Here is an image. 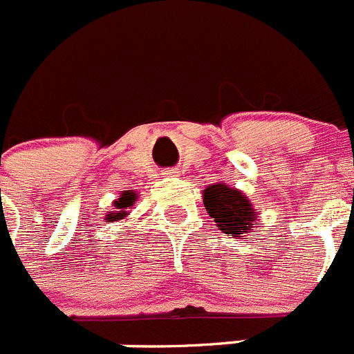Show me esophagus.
<instances>
[{
  "instance_id": "34e87169",
  "label": "esophagus",
  "mask_w": 354,
  "mask_h": 354,
  "mask_svg": "<svg viewBox=\"0 0 354 354\" xmlns=\"http://www.w3.org/2000/svg\"><path fill=\"white\" fill-rule=\"evenodd\" d=\"M175 174H177V171H175V170H174V168H168V170H167V171H165V174H163V175H165V177H174V175H175Z\"/></svg>"
}]
</instances>
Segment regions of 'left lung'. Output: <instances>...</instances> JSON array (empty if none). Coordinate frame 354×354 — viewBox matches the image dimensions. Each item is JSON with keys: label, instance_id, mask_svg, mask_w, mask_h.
I'll return each mask as SVG.
<instances>
[{"label": "left lung", "instance_id": "obj_1", "mask_svg": "<svg viewBox=\"0 0 354 354\" xmlns=\"http://www.w3.org/2000/svg\"><path fill=\"white\" fill-rule=\"evenodd\" d=\"M203 205L219 230L226 235L236 236L249 233L252 221L256 219L248 196L225 184H214L207 187L203 193Z\"/></svg>", "mask_w": 354, "mask_h": 354}]
</instances>
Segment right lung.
I'll list each match as a JSON object with an SVG mask.
<instances>
[{
    "label": "right lung",
    "instance_id": "obj_1",
    "mask_svg": "<svg viewBox=\"0 0 354 354\" xmlns=\"http://www.w3.org/2000/svg\"><path fill=\"white\" fill-rule=\"evenodd\" d=\"M133 202H135V194L133 193H124L121 196V200H119L118 202V207L119 209H122V210H119L118 214L113 212V214H109V221H118V219H121V217H124L126 216V207H131L133 205Z\"/></svg>",
    "mask_w": 354,
    "mask_h": 354
}]
</instances>
